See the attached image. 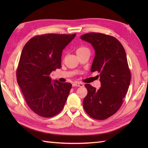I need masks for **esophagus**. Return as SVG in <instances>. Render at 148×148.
Segmentation results:
<instances>
[{
  "instance_id": "esophagus-1",
  "label": "esophagus",
  "mask_w": 148,
  "mask_h": 148,
  "mask_svg": "<svg viewBox=\"0 0 148 148\" xmlns=\"http://www.w3.org/2000/svg\"><path fill=\"white\" fill-rule=\"evenodd\" d=\"M72 86H77V87H83V86H84L83 84L80 83H77V82L74 83L73 84H72Z\"/></svg>"
}]
</instances>
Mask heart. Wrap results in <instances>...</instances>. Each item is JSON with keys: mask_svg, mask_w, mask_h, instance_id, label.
<instances>
[{"mask_svg": "<svg viewBox=\"0 0 148 148\" xmlns=\"http://www.w3.org/2000/svg\"><path fill=\"white\" fill-rule=\"evenodd\" d=\"M86 50H88V49L86 48H84V47H79V48H78L76 49V53H77V55L79 54V53H83L84 51H86Z\"/></svg>", "mask_w": 148, "mask_h": 148, "instance_id": "b5f03b06", "label": "heart"}]
</instances>
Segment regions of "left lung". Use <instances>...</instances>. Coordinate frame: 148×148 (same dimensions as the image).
Masks as SVG:
<instances>
[{
    "label": "left lung",
    "instance_id": "obj_1",
    "mask_svg": "<svg viewBox=\"0 0 148 148\" xmlns=\"http://www.w3.org/2000/svg\"><path fill=\"white\" fill-rule=\"evenodd\" d=\"M81 39L90 43L95 50L91 71L100 72L101 87L99 90L85 84L88 94L83 108L91 117L102 120L118 111L128 90L131 74L127 55L115 37L100 33H89Z\"/></svg>",
    "mask_w": 148,
    "mask_h": 148
}]
</instances>
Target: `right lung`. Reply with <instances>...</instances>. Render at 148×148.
I'll use <instances>...</instances> for the list:
<instances>
[{
  "label": "right lung",
  "mask_w": 148,
  "mask_h": 148,
  "mask_svg": "<svg viewBox=\"0 0 148 148\" xmlns=\"http://www.w3.org/2000/svg\"><path fill=\"white\" fill-rule=\"evenodd\" d=\"M76 34H48L30 39L22 50L16 78L29 108L45 118L64 108L72 88L69 83L52 81L49 75L61 68L62 51Z\"/></svg>",
  "instance_id": "add662e5"
}]
</instances>
